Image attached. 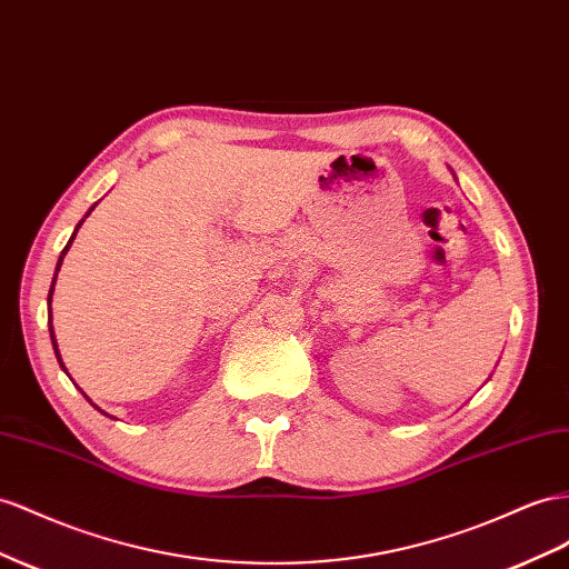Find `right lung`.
Masks as SVG:
<instances>
[{
	"instance_id": "add662e5",
	"label": "right lung",
	"mask_w": 569,
	"mask_h": 569,
	"mask_svg": "<svg viewBox=\"0 0 569 569\" xmlns=\"http://www.w3.org/2000/svg\"><path fill=\"white\" fill-rule=\"evenodd\" d=\"M90 210H93V208H90ZM90 214V212H88ZM83 224V220L79 222V227ZM79 227H76V232H79ZM76 232H73V237H76ZM73 237L69 239V243H67V247H64V251H61V256H59V263H57V270H59V266H61V260H64V256H67V251H69V247H71V241H73ZM54 280H57V274H54ZM54 280H52V287H50V295H48V303L52 301V291H54ZM50 313V322H52V311H48ZM50 335H52V347H54V355H57V361H59V366L61 368H64V361H61V357H59V349H57V340H54V330H52V326H50ZM64 371H67V368H64Z\"/></svg>"
}]
</instances>
